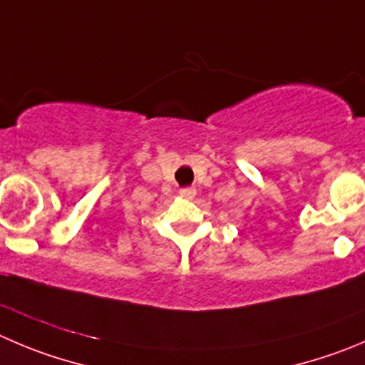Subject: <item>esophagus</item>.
I'll return each instance as SVG.
<instances>
[{"mask_svg": "<svg viewBox=\"0 0 365 365\" xmlns=\"http://www.w3.org/2000/svg\"><path fill=\"white\" fill-rule=\"evenodd\" d=\"M195 193H197L195 188H182V190H179V195L185 197V199H193V197H195Z\"/></svg>", "mask_w": 365, "mask_h": 365, "instance_id": "1", "label": "esophagus"}]
</instances>
